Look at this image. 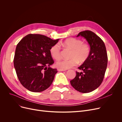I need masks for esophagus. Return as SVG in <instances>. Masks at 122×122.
Returning <instances> with one entry per match:
<instances>
[{
	"label": "esophagus",
	"instance_id": "34e87169",
	"mask_svg": "<svg viewBox=\"0 0 122 122\" xmlns=\"http://www.w3.org/2000/svg\"><path fill=\"white\" fill-rule=\"evenodd\" d=\"M58 71H66V70L62 69H58Z\"/></svg>",
	"mask_w": 122,
	"mask_h": 122
}]
</instances>
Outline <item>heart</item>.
I'll use <instances>...</instances> for the list:
<instances>
[{
  "instance_id": "b5f03b06",
  "label": "heart",
  "mask_w": 122,
  "mask_h": 122,
  "mask_svg": "<svg viewBox=\"0 0 122 122\" xmlns=\"http://www.w3.org/2000/svg\"><path fill=\"white\" fill-rule=\"evenodd\" d=\"M65 47L72 50L70 58L71 59H61L56 63V66L62 69H68L85 62L91 52L90 46L88 43L82 42L80 39L70 38L62 43ZM50 53L54 59H59L61 56V47L59 43H56L51 47Z\"/></svg>"
}]
</instances>
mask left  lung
I'll return each mask as SVG.
<instances>
[{"mask_svg": "<svg viewBox=\"0 0 122 122\" xmlns=\"http://www.w3.org/2000/svg\"><path fill=\"white\" fill-rule=\"evenodd\" d=\"M84 37L91 47L87 59L78 69L82 72H76L75 78L70 81L71 86L81 93H88L98 87L103 81L106 70L108 57L105 44L93 32L86 30L79 33L77 36Z\"/></svg>", "mask_w": 122, "mask_h": 122, "instance_id": "left-lung-1", "label": "left lung"}]
</instances>
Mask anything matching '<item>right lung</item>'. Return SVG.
Here are the masks:
<instances>
[{"mask_svg":"<svg viewBox=\"0 0 122 122\" xmlns=\"http://www.w3.org/2000/svg\"><path fill=\"white\" fill-rule=\"evenodd\" d=\"M59 40H53L40 34H29L17 44L14 68L19 81L28 90L41 92L52 84L57 70L50 67L54 62L50 49Z\"/></svg>","mask_w":122,"mask_h":122,"instance_id":"1","label":"right lung"}]
</instances>
